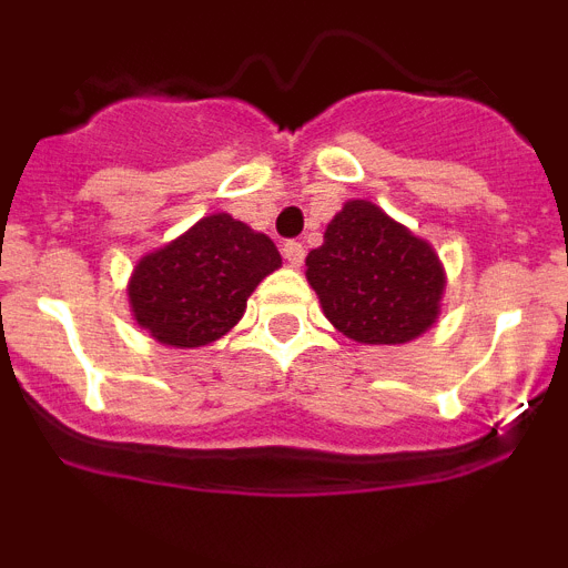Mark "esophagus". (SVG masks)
<instances>
[{"mask_svg":"<svg viewBox=\"0 0 568 568\" xmlns=\"http://www.w3.org/2000/svg\"><path fill=\"white\" fill-rule=\"evenodd\" d=\"M281 253H284V258H287L290 267H301L304 264V244H298V241H284V247H281Z\"/></svg>","mask_w":568,"mask_h":568,"instance_id":"obj_1","label":"esophagus"}]
</instances>
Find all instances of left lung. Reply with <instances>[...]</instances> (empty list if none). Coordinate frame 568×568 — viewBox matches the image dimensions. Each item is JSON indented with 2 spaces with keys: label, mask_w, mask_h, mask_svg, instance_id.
<instances>
[{
  "label": "left lung",
  "mask_w": 568,
  "mask_h": 568,
  "mask_svg": "<svg viewBox=\"0 0 568 568\" xmlns=\"http://www.w3.org/2000/svg\"><path fill=\"white\" fill-rule=\"evenodd\" d=\"M307 281L338 333L358 344H406L433 327L446 275L433 244L353 199L310 250Z\"/></svg>",
  "instance_id": "obj_1"
}]
</instances>
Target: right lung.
<instances>
[{"instance_id":"1","label":"right lung","mask_w":568,"mask_h":568,"mask_svg":"<svg viewBox=\"0 0 568 568\" xmlns=\"http://www.w3.org/2000/svg\"><path fill=\"white\" fill-rule=\"evenodd\" d=\"M278 267L281 255L267 235L227 213L204 215L135 264L130 313L168 346L213 344L239 324L253 290Z\"/></svg>"}]
</instances>
